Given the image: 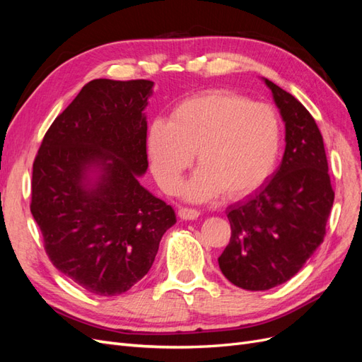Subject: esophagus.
<instances>
[{
    "label": "esophagus",
    "instance_id": "34e87169",
    "mask_svg": "<svg viewBox=\"0 0 362 362\" xmlns=\"http://www.w3.org/2000/svg\"><path fill=\"white\" fill-rule=\"evenodd\" d=\"M178 216L182 218V221H196L199 217V211L193 210V208H178Z\"/></svg>",
    "mask_w": 362,
    "mask_h": 362
}]
</instances>
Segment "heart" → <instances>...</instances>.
Segmentation results:
<instances>
[{"label": "heart", "mask_w": 362, "mask_h": 362, "mask_svg": "<svg viewBox=\"0 0 362 362\" xmlns=\"http://www.w3.org/2000/svg\"><path fill=\"white\" fill-rule=\"evenodd\" d=\"M279 149L276 112L226 90L187 98L173 107L169 122L154 119L146 133L149 168L166 193L178 190L196 152L199 168L181 189L190 202L255 192L275 170Z\"/></svg>", "instance_id": "heart-1"}]
</instances>
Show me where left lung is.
Segmentation results:
<instances>
[{
  "label": "left lung",
  "instance_id": "1",
  "mask_svg": "<svg viewBox=\"0 0 362 362\" xmlns=\"http://www.w3.org/2000/svg\"><path fill=\"white\" fill-rule=\"evenodd\" d=\"M286 124V151L272 180L226 210L231 238L218 257L225 278L249 291L291 279L320 246L334 204L323 137L310 112L267 78Z\"/></svg>",
  "mask_w": 362,
  "mask_h": 362
}]
</instances>
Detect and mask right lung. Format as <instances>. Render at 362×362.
<instances>
[{"instance_id":"obj_1","label":"right lung","mask_w":362,"mask_h":362,"mask_svg":"<svg viewBox=\"0 0 362 362\" xmlns=\"http://www.w3.org/2000/svg\"><path fill=\"white\" fill-rule=\"evenodd\" d=\"M149 80H93L54 120L33 163L31 214L51 262L96 296L149 272L173 208L140 185L148 170Z\"/></svg>"}]
</instances>
